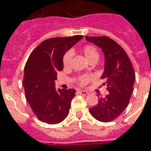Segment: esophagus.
<instances>
[{"label":"esophagus","mask_w":151,"mask_h":151,"mask_svg":"<svg viewBox=\"0 0 151 151\" xmlns=\"http://www.w3.org/2000/svg\"><path fill=\"white\" fill-rule=\"evenodd\" d=\"M78 93L80 94V95H83V96H86V95H88V92L86 91H82V90H80V91H78Z\"/></svg>","instance_id":"34e87169"}]
</instances>
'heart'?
<instances>
[{
  "mask_svg": "<svg viewBox=\"0 0 151 151\" xmlns=\"http://www.w3.org/2000/svg\"><path fill=\"white\" fill-rule=\"evenodd\" d=\"M82 52L84 55V56H85L86 59L88 61H91V60H96L97 61L99 59V54L97 48L95 47L92 46V45H86V46L83 47L82 49ZM72 56L73 54L71 52H67L64 55V56H63V65H64L65 67L69 66L70 62H71V59H72ZM91 79V76H82L78 79V83L80 85L84 86Z\"/></svg>",
  "mask_w": 151,
  "mask_h": 151,
  "instance_id": "1",
  "label": "heart"
}]
</instances>
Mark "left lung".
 <instances>
[{
  "label": "left lung",
  "mask_w": 151,
  "mask_h": 151,
  "mask_svg": "<svg viewBox=\"0 0 151 151\" xmlns=\"http://www.w3.org/2000/svg\"><path fill=\"white\" fill-rule=\"evenodd\" d=\"M102 50L104 55V71L101 78L108 86V95L99 99L98 104L90 108L94 118L101 122H110L122 113L127 108L133 91L135 73L127 53L121 47L107 36L89 37Z\"/></svg>",
  "instance_id": "left-lung-1"
}]
</instances>
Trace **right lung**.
Here are the masks:
<instances>
[{"label": "right lung", "mask_w": 151, "mask_h": 151, "mask_svg": "<svg viewBox=\"0 0 151 151\" xmlns=\"http://www.w3.org/2000/svg\"><path fill=\"white\" fill-rule=\"evenodd\" d=\"M82 35L51 38L32 52L24 68L22 85L32 111L43 122L55 124L69 115L74 89H56L57 71L63 69V56Z\"/></svg>", "instance_id": "add662e5"}]
</instances>
